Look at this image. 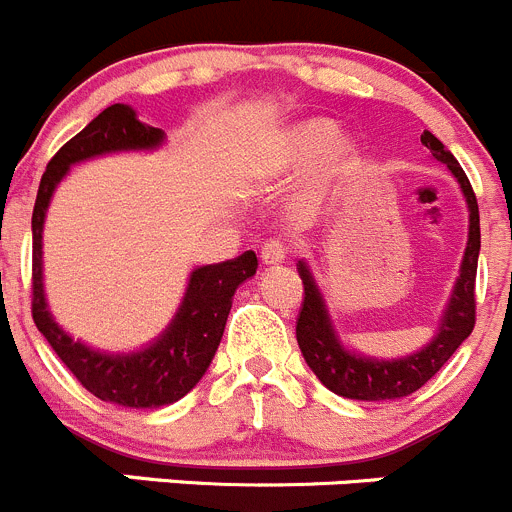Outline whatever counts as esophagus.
<instances>
[{"label":"esophagus","instance_id":"esophagus-1","mask_svg":"<svg viewBox=\"0 0 512 512\" xmlns=\"http://www.w3.org/2000/svg\"><path fill=\"white\" fill-rule=\"evenodd\" d=\"M288 249L281 241H266L261 249V261L263 266H276V263H286Z\"/></svg>","mask_w":512,"mask_h":512}]
</instances>
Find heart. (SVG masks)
Segmentation results:
<instances>
[{
	"label": "heart",
	"mask_w": 512,
	"mask_h": 512,
	"mask_svg": "<svg viewBox=\"0 0 512 512\" xmlns=\"http://www.w3.org/2000/svg\"><path fill=\"white\" fill-rule=\"evenodd\" d=\"M336 129L323 119H308L293 126L268 159L271 174L303 169L323 156V179L346 176L356 166L358 151L348 139H333Z\"/></svg>",
	"instance_id": "1"
}]
</instances>
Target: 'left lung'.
<instances>
[{"label":"left lung","mask_w":512,"mask_h":512,"mask_svg":"<svg viewBox=\"0 0 512 512\" xmlns=\"http://www.w3.org/2000/svg\"><path fill=\"white\" fill-rule=\"evenodd\" d=\"M421 141L435 161L448 166L468 204V244H465L453 293L445 303L438 331L430 338V343L403 358H373L348 348L333 326L326 298L311 268L306 261H298V276L303 281V306L296 323L298 348L318 381L336 396L351 398V401H396V398L416 393L443 368V363L473 333L475 326V271H478L480 254L478 201L455 156L430 131H423Z\"/></svg>","instance_id":"obj_1"}]
</instances>
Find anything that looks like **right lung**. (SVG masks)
<instances>
[{
	"instance_id": "1",
	"label": "right lung",
	"mask_w": 512,
	"mask_h": 512,
	"mask_svg": "<svg viewBox=\"0 0 512 512\" xmlns=\"http://www.w3.org/2000/svg\"><path fill=\"white\" fill-rule=\"evenodd\" d=\"M166 141L156 126L139 121L129 104H111L69 139L47 164L32 214V316L64 366L89 393L124 408H161L184 398L216 356L234 293L256 273L254 251L191 271L186 293L169 326L139 351L109 353L74 341L47 306L44 296L42 231L59 181L74 164L119 151H154Z\"/></svg>"
}]
</instances>
